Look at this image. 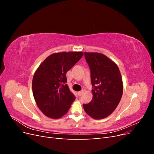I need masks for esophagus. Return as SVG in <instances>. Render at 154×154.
<instances>
[{"instance_id":"obj_1","label":"esophagus","mask_w":154,"mask_h":154,"mask_svg":"<svg viewBox=\"0 0 154 154\" xmlns=\"http://www.w3.org/2000/svg\"><path fill=\"white\" fill-rule=\"evenodd\" d=\"M83 92H84V91H83V90H82V91H80V92H78V95L79 96H80L82 95V94H83Z\"/></svg>"}]
</instances>
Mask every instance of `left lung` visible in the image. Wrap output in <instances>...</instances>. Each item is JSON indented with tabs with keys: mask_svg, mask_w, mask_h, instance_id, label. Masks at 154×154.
<instances>
[{
	"mask_svg": "<svg viewBox=\"0 0 154 154\" xmlns=\"http://www.w3.org/2000/svg\"><path fill=\"white\" fill-rule=\"evenodd\" d=\"M91 70L93 97L83 104L85 112L95 119L106 118L113 112L122 97L123 86L119 69L113 61L98 53H84Z\"/></svg>",
	"mask_w": 154,
	"mask_h": 154,
	"instance_id": "1",
	"label": "left lung"
}]
</instances>
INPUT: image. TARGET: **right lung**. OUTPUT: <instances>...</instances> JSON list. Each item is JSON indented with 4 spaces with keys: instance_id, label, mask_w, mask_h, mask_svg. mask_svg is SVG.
I'll return each instance as SVG.
<instances>
[{
    "instance_id": "right-lung-1",
    "label": "right lung",
    "mask_w": 154,
    "mask_h": 154,
    "mask_svg": "<svg viewBox=\"0 0 154 154\" xmlns=\"http://www.w3.org/2000/svg\"><path fill=\"white\" fill-rule=\"evenodd\" d=\"M83 55L82 52L54 53L36 71L32 82V94L39 109L48 117H62L76 99L67 86L66 73Z\"/></svg>"
}]
</instances>
